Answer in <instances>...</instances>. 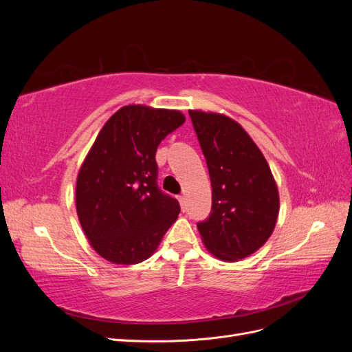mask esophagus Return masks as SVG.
<instances>
[{
  "label": "esophagus",
  "instance_id": "esophagus-1",
  "mask_svg": "<svg viewBox=\"0 0 352 352\" xmlns=\"http://www.w3.org/2000/svg\"><path fill=\"white\" fill-rule=\"evenodd\" d=\"M177 201H179V204H180V207H185V197L184 195H179L177 197Z\"/></svg>",
  "mask_w": 352,
  "mask_h": 352
}]
</instances>
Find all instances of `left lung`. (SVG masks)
<instances>
[{
	"label": "left lung",
	"instance_id": "obj_1",
	"mask_svg": "<svg viewBox=\"0 0 352 352\" xmlns=\"http://www.w3.org/2000/svg\"><path fill=\"white\" fill-rule=\"evenodd\" d=\"M211 180V212L198 230L208 252L239 261L260 250L279 216V190L267 160L243 127L220 113L189 110Z\"/></svg>",
	"mask_w": 352,
	"mask_h": 352
}]
</instances>
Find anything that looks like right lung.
<instances>
[{"label": "right lung", "mask_w": 352, "mask_h": 352, "mask_svg": "<svg viewBox=\"0 0 352 352\" xmlns=\"http://www.w3.org/2000/svg\"><path fill=\"white\" fill-rule=\"evenodd\" d=\"M185 122L179 110L124 105L105 122L76 180V211L91 247L113 264L150 258L176 221L177 199L157 186V148Z\"/></svg>", "instance_id": "obj_1"}]
</instances>
